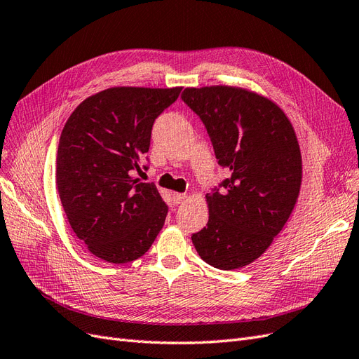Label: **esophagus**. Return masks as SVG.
Wrapping results in <instances>:
<instances>
[{"label":"esophagus","instance_id":"34e87169","mask_svg":"<svg viewBox=\"0 0 359 359\" xmlns=\"http://www.w3.org/2000/svg\"><path fill=\"white\" fill-rule=\"evenodd\" d=\"M186 194H184V193H173L172 194V201H173V203H175V205H178V203H182L184 201H186Z\"/></svg>","mask_w":359,"mask_h":359}]
</instances>
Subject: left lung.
Returning a JSON list of instances; mask_svg holds the SVG:
<instances>
[{"label": "left lung", "mask_w": 359, "mask_h": 359, "mask_svg": "<svg viewBox=\"0 0 359 359\" xmlns=\"http://www.w3.org/2000/svg\"><path fill=\"white\" fill-rule=\"evenodd\" d=\"M181 99L229 170L206 194L210 219L191 241L211 266L243 268L265 253L297 203L302 161L295 130L276 103L236 86L186 88Z\"/></svg>", "instance_id": "8db88e82"}]
</instances>
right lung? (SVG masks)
Wrapping results in <instances>:
<instances>
[{"instance_id":"1","label":"right lung","mask_w":359,"mask_h":359,"mask_svg":"<svg viewBox=\"0 0 359 359\" xmlns=\"http://www.w3.org/2000/svg\"><path fill=\"white\" fill-rule=\"evenodd\" d=\"M175 88L115 86L85 99L70 115L58 144L57 187L73 232L111 264L144 256L166 220L168 205L148 169L156 118L178 99Z\"/></svg>"}]
</instances>
